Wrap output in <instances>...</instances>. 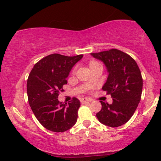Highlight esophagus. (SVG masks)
Here are the masks:
<instances>
[{
    "instance_id": "obj_1",
    "label": "esophagus",
    "mask_w": 161,
    "mask_h": 161,
    "mask_svg": "<svg viewBox=\"0 0 161 161\" xmlns=\"http://www.w3.org/2000/svg\"><path fill=\"white\" fill-rule=\"evenodd\" d=\"M80 101H81V103L84 104V103H86V102H91V101H92V99L88 98V97H82V98H81Z\"/></svg>"
}]
</instances>
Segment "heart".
I'll return each mask as SVG.
<instances>
[{
  "label": "heart",
  "mask_w": 161,
  "mask_h": 161,
  "mask_svg": "<svg viewBox=\"0 0 161 161\" xmlns=\"http://www.w3.org/2000/svg\"><path fill=\"white\" fill-rule=\"evenodd\" d=\"M95 64V62H92V63H91V64ZM91 64H90V65H91Z\"/></svg>",
  "instance_id": "obj_1"
}]
</instances>
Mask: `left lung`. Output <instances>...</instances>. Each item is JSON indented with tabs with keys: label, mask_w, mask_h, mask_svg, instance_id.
<instances>
[{
	"label": "left lung",
	"mask_w": 161,
	"mask_h": 161,
	"mask_svg": "<svg viewBox=\"0 0 161 161\" xmlns=\"http://www.w3.org/2000/svg\"><path fill=\"white\" fill-rule=\"evenodd\" d=\"M91 55L106 66L108 77L102 89L113 98L111 104L101 101L102 108L96 116L105 125L120 126L132 117L141 100V71L134 59L119 50L110 49Z\"/></svg>",
	"instance_id": "left-lung-1"
}]
</instances>
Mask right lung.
Instances as JSON below:
<instances>
[{
    "instance_id": "obj_1",
    "label": "right lung",
    "mask_w": 161,
    "mask_h": 161,
    "mask_svg": "<svg viewBox=\"0 0 161 161\" xmlns=\"http://www.w3.org/2000/svg\"><path fill=\"white\" fill-rule=\"evenodd\" d=\"M82 54L67 57L53 53L35 64L27 80L29 105L39 123L55 132L71 129L78 117L80 101L73 97L66 104L58 101L59 93L67 83L66 79Z\"/></svg>"
}]
</instances>
